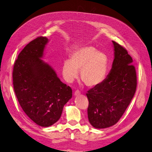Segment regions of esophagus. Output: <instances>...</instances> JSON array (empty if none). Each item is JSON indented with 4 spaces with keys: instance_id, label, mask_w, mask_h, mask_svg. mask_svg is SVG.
<instances>
[{
    "instance_id": "1",
    "label": "esophagus",
    "mask_w": 152,
    "mask_h": 152,
    "mask_svg": "<svg viewBox=\"0 0 152 152\" xmlns=\"http://www.w3.org/2000/svg\"><path fill=\"white\" fill-rule=\"evenodd\" d=\"M74 94H75V96H79V95L80 94V91H79V90H77V91L75 92Z\"/></svg>"
}]
</instances>
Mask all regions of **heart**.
Returning a JSON list of instances; mask_svg holds the SVG:
<instances>
[{
	"mask_svg": "<svg viewBox=\"0 0 152 152\" xmlns=\"http://www.w3.org/2000/svg\"><path fill=\"white\" fill-rule=\"evenodd\" d=\"M109 61L104 53L91 45H82L70 54V60L63 63V74L65 80L72 82L80 71L82 82L87 87L98 86L107 74Z\"/></svg>",
	"mask_w": 152,
	"mask_h": 152,
	"instance_id": "1",
	"label": "heart"
}]
</instances>
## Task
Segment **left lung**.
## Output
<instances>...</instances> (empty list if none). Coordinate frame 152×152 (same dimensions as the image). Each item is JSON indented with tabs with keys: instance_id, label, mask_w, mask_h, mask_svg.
I'll return each instance as SVG.
<instances>
[{
	"instance_id": "left-lung-1",
	"label": "left lung",
	"mask_w": 152,
	"mask_h": 152,
	"mask_svg": "<svg viewBox=\"0 0 152 152\" xmlns=\"http://www.w3.org/2000/svg\"><path fill=\"white\" fill-rule=\"evenodd\" d=\"M114 59L107 77L86 94L87 115L94 128L115 125L121 118L134 96L137 77L132 59L122 45L112 41Z\"/></svg>"
}]
</instances>
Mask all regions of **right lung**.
Masks as SVG:
<instances>
[{
  "mask_svg": "<svg viewBox=\"0 0 152 152\" xmlns=\"http://www.w3.org/2000/svg\"><path fill=\"white\" fill-rule=\"evenodd\" d=\"M48 39L39 37L27 44L14 64L13 87L23 110L31 121L49 127L61 117L63 108L72 97L70 86L42 58Z\"/></svg>",
  "mask_w": 152,
  "mask_h": 152,
  "instance_id": "right-lung-1",
  "label": "right lung"
}]
</instances>
